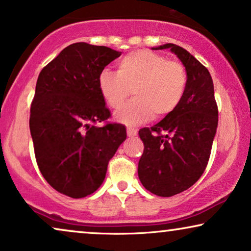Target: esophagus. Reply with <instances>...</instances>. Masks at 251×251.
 Masks as SVG:
<instances>
[{
  "label": "esophagus",
  "mask_w": 251,
  "mask_h": 251,
  "mask_svg": "<svg viewBox=\"0 0 251 251\" xmlns=\"http://www.w3.org/2000/svg\"><path fill=\"white\" fill-rule=\"evenodd\" d=\"M138 133V130L135 128H126V135L128 137H135Z\"/></svg>",
  "instance_id": "esophagus-1"
}]
</instances>
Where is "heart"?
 Listing matches in <instances>:
<instances>
[{
  "instance_id": "1",
  "label": "heart",
  "mask_w": 251,
  "mask_h": 251,
  "mask_svg": "<svg viewBox=\"0 0 251 251\" xmlns=\"http://www.w3.org/2000/svg\"><path fill=\"white\" fill-rule=\"evenodd\" d=\"M187 83V71L180 61L151 50L126 54L118 61L116 73L104 70L98 76L99 92L113 109L121 107L132 91L135 99L116 113V119L129 126L173 114L183 100Z\"/></svg>"
}]
</instances>
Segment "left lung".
Listing matches in <instances>:
<instances>
[{
    "mask_svg": "<svg viewBox=\"0 0 251 251\" xmlns=\"http://www.w3.org/2000/svg\"><path fill=\"white\" fill-rule=\"evenodd\" d=\"M168 48L186 68V92L173 114L138 132L144 143L138 177L147 191L163 198L186 191L202 176L218 125V107L209 71L176 44L167 43L157 49Z\"/></svg>",
    "mask_w": 251,
    "mask_h": 251,
    "instance_id": "8db88e82",
    "label": "left lung"
}]
</instances>
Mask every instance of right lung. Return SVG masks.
<instances>
[{
  "label": "right lung",
  "mask_w": 251,
  "mask_h": 251,
  "mask_svg": "<svg viewBox=\"0 0 251 251\" xmlns=\"http://www.w3.org/2000/svg\"><path fill=\"white\" fill-rule=\"evenodd\" d=\"M120 56L107 47L73 43L37 77L29 115L36 163L48 184L70 198L98 190L126 138L125 126L107 121L111 112L98 89L100 72Z\"/></svg>",
  "instance_id": "add662e5"
}]
</instances>
